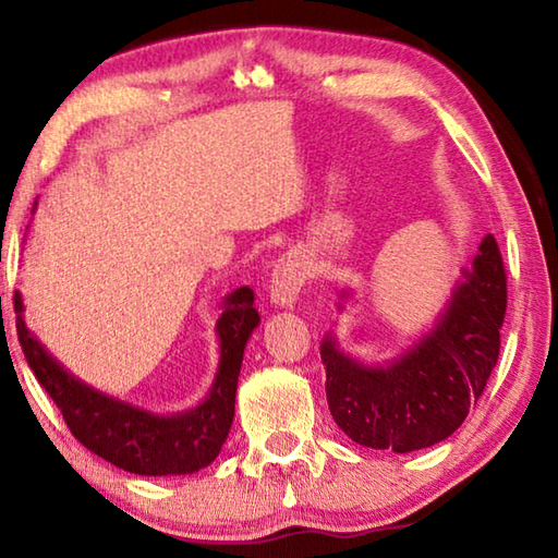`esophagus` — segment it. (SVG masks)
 Returning a JSON list of instances; mask_svg holds the SVG:
<instances>
[{
    "label": "esophagus",
    "mask_w": 558,
    "mask_h": 558,
    "mask_svg": "<svg viewBox=\"0 0 558 558\" xmlns=\"http://www.w3.org/2000/svg\"><path fill=\"white\" fill-rule=\"evenodd\" d=\"M307 280V263L300 253L280 256L270 272V302L276 307H292Z\"/></svg>",
    "instance_id": "obj_1"
}]
</instances>
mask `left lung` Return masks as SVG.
Masks as SVG:
<instances>
[{"instance_id":"8db88e82","label":"left lung","mask_w":558,"mask_h":558,"mask_svg":"<svg viewBox=\"0 0 558 558\" xmlns=\"http://www.w3.org/2000/svg\"><path fill=\"white\" fill-rule=\"evenodd\" d=\"M450 290L428 332L384 362L342 352L327 332L319 354L327 369L329 413L364 448L413 452L452 436L483 396L499 356L507 278L497 241L487 233L472 268ZM352 292H339V310Z\"/></svg>"}]
</instances>
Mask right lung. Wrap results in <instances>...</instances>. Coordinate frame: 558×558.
<instances>
[{"label":"right lung","mask_w":558,"mask_h":558,"mask_svg":"<svg viewBox=\"0 0 558 558\" xmlns=\"http://www.w3.org/2000/svg\"><path fill=\"white\" fill-rule=\"evenodd\" d=\"M253 300L256 295L248 286L235 288L223 298L221 317L216 319L219 369L211 389L194 409L177 413H155L122 401L65 369L26 327L22 292L14 295L16 335L26 362L61 409L75 440L116 468L135 475H192L211 465L229 438L243 349L260 323Z\"/></svg>","instance_id":"1"}]
</instances>
